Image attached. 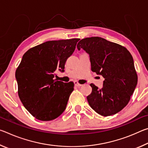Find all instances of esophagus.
I'll list each match as a JSON object with an SVG mask.
<instances>
[{
	"label": "esophagus",
	"mask_w": 148,
	"mask_h": 148,
	"mask_svg": "<svg viewBox=\"0 0 148 148\" xmlns=\"http://www.w3.org/2000/svg\"><path fill=\"white\" fill-rule=\"evenodd\" d=\"M74 85H75V86H77V87L82 86V84H79L78 82H77V81H75V82H74Z\"/></svg>",
	"instance_id": "esophagus-1"
}]
</instances>
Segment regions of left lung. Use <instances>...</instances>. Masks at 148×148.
<instances>
[{"label":"left lung","instance_id":"1","mask_svg":"<svg viewBox=\"0 0 148 148\" xmlns=\"http://www.w3.org/2000/svg\"><path fill=\"white\" fill-rule=\"evenodd\" d=\"M77 49L89 54L91 71L104 78L103 87L94 84L87 101L97 113L112 116L127 106L138 82L133 58L125 47L101 37H90L80 40Z\"/></svg>","mask_w":148,"mask_h":148}]
</instances>
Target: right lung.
I'll return each instance as SVG.
<instances>
[{"mask_svg": "<svg viewBox=\"0 0 148 148\" xmlns=\"http://www.w3.org/2000/svg\"><path fill=\"white\" fill-rule=\"evenodd\" d=\"M79 38L47 41L29 49L16 71L18 95L35 118L51 121L66 109L73 91L72 82L55 79L56 70L64 72L66 59L73 53Z\"/></svg>", "mask_w": 148, "mask_h": 148, "instance_id": "right-lung-1", "label": "right lung"}]
</instances>
